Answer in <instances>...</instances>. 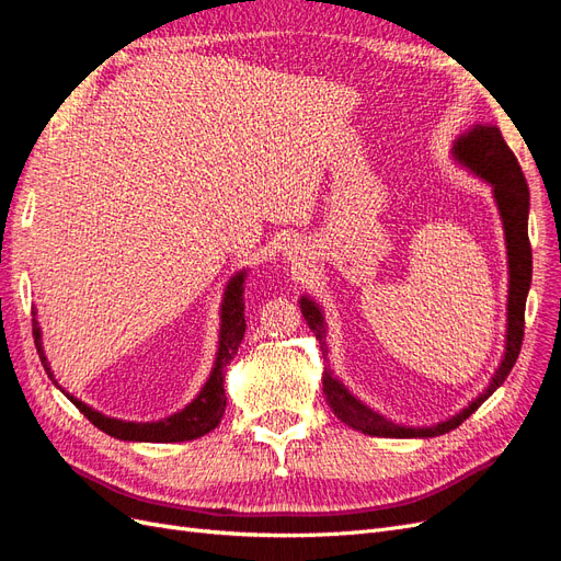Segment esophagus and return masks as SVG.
<instances>
[{"instance_id": "34e87169", "label": "esophagus", "mask_w": 561, "mask_h": 561, "mask_svg": "<svg viewBox=\"0 0 561 561\" xmlns=\"http://www.w3.org/2000/svg\"><path fill=\"white\" fill-rule=\"evenodd\" d=\"M309 248H307V243H301L299 239H290L285 243V248H283V254H285V260L287 262H293V264H301L304 260H307V252Z\"/></svg>"}]
</instances>
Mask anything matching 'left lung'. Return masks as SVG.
<instances>
[{"instance_id":"8db88e82","label":"left lung","mask_w":561,"mask_h":561,"mask_svg":"<svg viewBox=\"0 0 561 561\" xmlns=\"http://www.w3.org/2000/svg\"><path fill=\"white\" fill-rule=\"evenodd\" d=\"M454 161L466 168L468 173L480 178L491 186V194H494L496 208L503 222L505 231V250H507V320H505V351L499 369L491 377L489 386L482 393L468 402L461 412L454 416L437 421L433 426H402L386 419L381 412L371 410L367 402H363L353 390L346 388V383L334 375L328 360V322L322 307L304 295L299 299V309L307 318L309 328L313 330L322 358H325V371H322V393L328 398V404L339 421H344L346 426L360 431L365 435H377V437H435L445 435L454 428L461 426V423L478 410V407L494 393V390L511 375L513 365L517 363V355L522 348V336H524V307H526V295H529L531 287V245H529V186L522 175V168L505 145L499 126L494 124H474L463 135H458L451 147Z\"/></svg>"}]
</instances>
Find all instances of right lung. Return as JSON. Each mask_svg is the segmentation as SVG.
Segmentation results:
<instances>
[{"label":"right lung","mask_w":561,"mask_h":561,"mask_svg":"<svg viewBox=\"0 0 561 561\" xmlns=\"http://www.w3.org/2000/svg\"><path fill=\"white\" fill-rule=\"evenodd\" d=\"M245 276H248V268L236 271L225 287L222 304H219V342H217L215 363L206 383H203L198 396L186 404L184 410L171 416L159 419V421H122V419L98 412L87 402H81L79 398L65 393L46 360L37 311L32 309V316H35L32 318V334H35V346L46 375L62 390L67 400H70L77 410L93 423V426H98L100 431L116 439H126V443H186V439H196L201 435H206L213 428H217V423L225 416V407H227L225 369L233 360V355L239 353V346L245 334V313H243L245 311V301H243Z\"/></svg>","instance_id":"add662e5"}]
</instances>
